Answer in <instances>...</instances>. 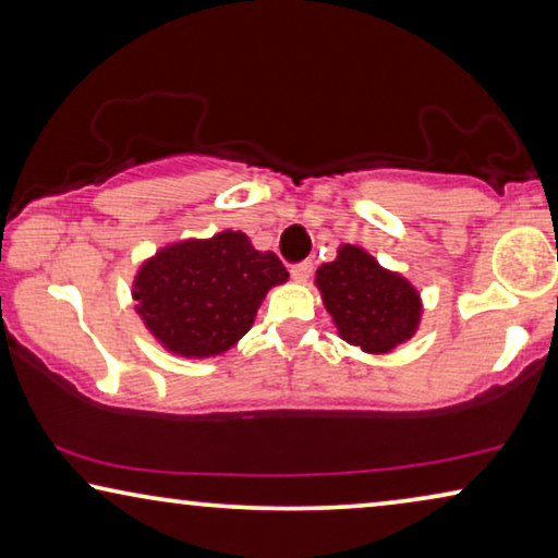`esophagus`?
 Segmentation results:
<instances>
[{
  "mask_svg": "<svg viewBox=\"0 0 558 558\" xmlns=\"http://www.w3.org/2000/svg\"><path fill=\"white\" fill-rule=\"evenodd\" d=\"M311 272H313V263H311V260H303V263L290 265V276H293V280H298V282L308 280Z\"/></svg>",
  "mask_w": 558,
  "mask_h": 558,
  "instance_id": "obj_1",
  "label": "esophagus"
}]
</instances>
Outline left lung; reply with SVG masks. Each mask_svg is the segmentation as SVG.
Returning a JSON list of instances; mask_svg holds the SVG:
<instances>
[{
	"label": "left lung",
	"mask_w": 558,
	"mask_h": 558,
	"mask_svg": "<svg viewBox=\"0 0 558 558\" xmlns=\"http://www.w3.org/2000/svg\"><path fill=\"white\" fill-rule=\"evenodd\" d=\"M316 286L341 339L368 354H387L417 331V290L361 247L343 245L333 263L320 265Z\"/></svg>",
	"instance_id": "left-lung-1"
}]
</instances>
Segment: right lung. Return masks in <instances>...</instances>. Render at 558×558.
<instances>
[{"label":"right lung","instance_id":"obj_1","mask_svg":"<svg viewBox=\"0 0 558 558\" xmlns=\"http://www.w3.org/2000/svg\"><path fill=\"white\" fill-rule=\"evenodd\" d=\"M288 280L276 253H260L247 234L219 232L156 253L133 282L136 311L163 347L182 356H217L253 326L257 305Z\"/></svg>","mask_w":558,"mask_h":558}]
</instances>
